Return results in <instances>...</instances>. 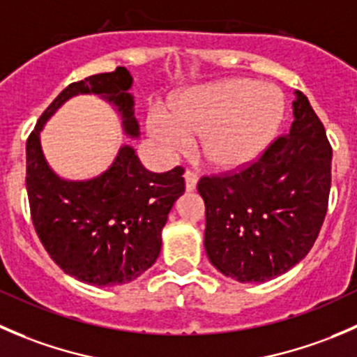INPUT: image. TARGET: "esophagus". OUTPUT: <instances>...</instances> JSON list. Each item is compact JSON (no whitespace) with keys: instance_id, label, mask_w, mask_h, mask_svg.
I'll list each match as a JSON object with an SVG mask.
<instances>
[{"instance_id":"34e87169","label":"esophagus","mask_w":357,"mask_h":357,"mask_svg":"<svg viewBox=\"0 0 357 357\" xmlns=\"http://www.w3.org/2000/svg\"><path fill=\"white\" fill-rule=\"evenodd\" d=\"M183 178H185V189L189 190H194L196 189V185H197V174L196 172H192V170H187L185 174H183Z\"/></svg>"}]
</instances>
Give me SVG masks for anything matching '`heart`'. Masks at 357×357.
Masks as SVG:
<instances>
[{
    "label": "heart",
    "mask_w": 357,
    "mask_h": 357,
    "mask_svg": "<svg viewBox=\"0 0 357 357\" xmlns=\"http://www.w3.org/2000/svg\"><path fill=\"white\" fill-rule=\"evenodd\" d=\"M276 86L246 77L217 81L185 91L172 105L154 107L149 133L170 153H183L201 137V158L220 172L248 167L267 149L283 118Z\"/></svg>",
    "instance_id": "heart-1"
}]
</instances>
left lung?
<instances>
[{
    "instance_id": "obj_1",
    "label": "left lung",
    "mask_w": 357,
    "mask_h": 357,
    "mask_svg": "<svg viewBox=\"0 0 357 357\" xmlns=\"http://www.w3.org/2000/svg\"><path fill=\"white\" fill-rule=\"evenodd\" d=\"M331 146L302 91H295L290 133L239 172L201 177L204 248L224 276L264 283L312 248L328 210Z\"/></svg>"
}]
</instances>
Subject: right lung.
Returning <instances> with one entry per match:
<instances>
[{
	"label": "right lung",
	"instance_id": "right-lung-1",
	"mask_svg": "<svg viewBox=\"0 0 357 357\" xmlns=\"http://www.w3.org/2000/svg\"><path fill=\"white\" fill-rule=\"evenodd\" d=\"M132 83L126 67L70 83L38 119L26 146V187L38 238L63 273L97 287L130 283L156 262L168 213L185 190L183 168L154 174L123 146L98 177L63 180L48 167L40 133L63 102L95 93L116 105L126 135L139 137Z\"/></svg>",
	"mask_w": 357,
	"mask_h": 357
}]
</instances>
